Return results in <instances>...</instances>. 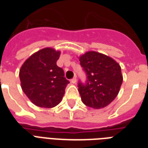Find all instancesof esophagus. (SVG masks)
I'll use <instances>...</instances> for the list:
<instances>
[{"label":"esophagus","instance_id":"obj_1","mask_svg":"<svg viewBox=\"0 0 148 148\" xmlns=\"http://www.w3.org/2000/svg\"><path fill=\"white\" fill-rule=\"evenodd\" d=\"M77 82V78L76 77H74L73 79H71V83L72 84H76Z\"/></svg>","mask_w":148,"mask_h":148}]
</instances>
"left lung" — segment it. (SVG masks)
<instances>
[{
    "mask_svg": "<svg viewBox=\"0 0 148 148\" xmlns=\"http://www.w3.org/2000/svg\"><path fill=\"white\" fill-rule=\"evenodd\" d=\"M88 80L85 85L79 83L81 101L94 109L110 104L118 95L123 82L121 68L112 58L96 51H88L79 57Z\"/></svg>",
    "mask_w": 148,
    "mask_h": 148,
    "instance_id": "left-lung-1",
    "label": "left lung"
}]
</instances>
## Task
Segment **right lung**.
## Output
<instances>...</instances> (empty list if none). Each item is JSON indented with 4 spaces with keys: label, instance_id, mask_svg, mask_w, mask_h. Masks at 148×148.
Returning <instances> with one entry per match:
<instances>
[{
    "label": "right lung",
    "instance_id": "add662e5",
    "mask_svg": "<svg viewBox=\"0 0 148 148\" xmlns=\"http://www.w3.org/2000/svg\"><path fill=\"white\" fill-rule=\"evenodd\" d=\"M60 55V51L45 47L30 56L20 69L22 90L38 107L51 108L62 101L69 81L57 65Z\"/></svg>",
    "mask_w": 148,
    "mask_h": 148
}]
</instances>
